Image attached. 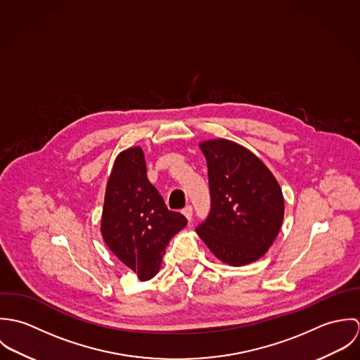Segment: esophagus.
<instances>
[{
	"label": "esophagus",
	"instance_id": "obj_1",
	"mask_svg": "<svg viewBox=\"0 0 360 360\" xmlns=\"http://www.w3.org/2000/svg\"><path fill=\"white\" fill-rule=\"evenodd\" d=\"M181 213L187 217V220H188V221H191V219H193V206H186V207L181 210Z\"/></svg>",
	"mask_w": 360,
	"mask_h": 360
}]
</instances>
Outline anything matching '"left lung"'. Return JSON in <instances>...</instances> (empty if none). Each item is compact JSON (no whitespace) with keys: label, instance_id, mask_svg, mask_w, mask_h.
Listing matches in <instances>:
<instances>
[{"label":"left lung","instance_id":"obj_1","mask_svg":"<svg viewBox=\"0 0 360 360\" xmlns=\"http://www.w3.org/2000/svg\"><path fill=\"white\" fill-rule=\"evenodd\" d=\"M200 148L207 165L210 210L195 231L221 262L231 266L255 262L280 231L281 188L257 155L237 143L216 139Z\"/></svg>","mask_w":360,"mask_h":360}]
</instances>
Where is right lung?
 Masks as SVG:
<instances>
[{
	"instance_id": "right-lung-1",
	"label": "right lung",
	"mask_w": 360,
	"mask_h": 360,
	"mask_svg": "<svg viewBox=\"0 0 360 360\" xmlns=\"http://www.w3.org/2000/svg\"><path fill=\"white\" fill-rule=\"evenodd\" d=\"M187 219L169 210L147 177L144 153L129 148L116 156L106 183L101 234L108 248L137 273L141 281L153 278L172 237Z\"/></svg>"
}]
</instances>
